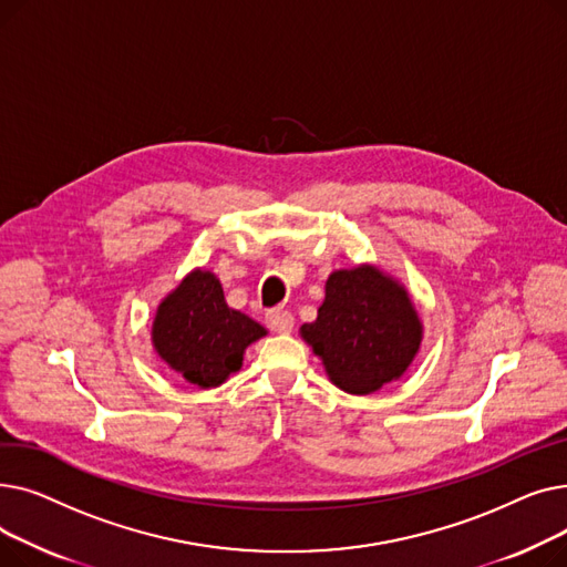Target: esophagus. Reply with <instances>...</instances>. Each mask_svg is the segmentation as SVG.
Here are the masks:
<instances>
[{"mask_svg":"<svg viewBox=\"0 0 567 567\" xmlns=\"http://www.w3.org/2000/svg\"><path fill=\"white\" fill-rule=\"evenodd\" d=\"M266 323L274 333H289L293 329V315L285 308H274L266 315Z\"/></svg>","mask_w":567,"mask_h":567,"instance_id":"obj_1","label":"esophagus"}]
</instances>
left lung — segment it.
<instances>
[{
	"label": "left lung",
	"mask_w": 567,
	"mask_h": 567,
	"mask_svg": "<svg viewBox=\"0 0 567 567\" xmlns=\"http://www.w3.org/2000/svg\"><path fill=\"white\" fill-rule=\"evenodd\" d=\"M301 338L329 379L351 395H370L400 379L421 349L423 323L406 289L372 264L333 271L326 299Z\"/></svg>",
	"instance_id": "8db88e82"
}]
</instances>
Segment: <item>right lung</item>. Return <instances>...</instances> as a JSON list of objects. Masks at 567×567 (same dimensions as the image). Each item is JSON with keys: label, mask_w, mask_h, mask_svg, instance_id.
<instances>
[{"label": "right lung", "mask_w": 567, "mask_h": 567, "mask_svg": "<svg viewBox=\"0 0 567 567\" xmlns=\"http://www.w3.org/2000/svg\"><path fill=\"white\" fill-rule=\"evenodd\" d=\"M264 336V326L225 303L220 280L202 268L165 296L152 331L161 359L199 389H216L241 370L246 347Z\"/></svg>", "instance_id": "obj_1"}]
</instances>
